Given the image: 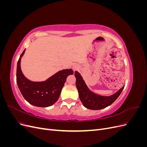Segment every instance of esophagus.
Wrapping results in <instances>:
<instances>
[{"label":"esophagus","mask_w":147,"mask_h":147,"mask_svg":"<svg viewBox=\"0 0 147 147\" xmlns=\"http://www.w3.org/2000/svg\"><path fill=\"white\" fill-rule=\"evenodd\" d=\"M73 69H74V70H77V67L76 66H73Z\"/></svg>","instance_id":"1"}]
</instances>
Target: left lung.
<instances>
[{"mask_svg":"<svg viewBox=\"0 0 147 147\" xmlns=\"http://www.w3.org/2000/svg\"><path fill=\"white\" fill-rule=\"evenodd\" d=\"M76 86L78 91L80 99L86 108L91 110H100L110 105L116 100L121 94L123 86L115 94L110 96H102L91 92L84 83L82 76L78 72H75Z\"/></svg>","mask_w":147,"mask_h":147,"instance_id":"obj_1","label":"left lung"}]
</instances>
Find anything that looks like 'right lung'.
<instances>
[{"label": "right lung", "mask_w": 147, "mask_h": 147, "mask_svg": "<svg viewBox=\"0 0 147 147\" xmlns=\"http://www.w3.org/2000/svg\"><path fill=\"white\" fill-rule=\"evenodd\" d=\"M25 50L21 53L18 61L16 82L24 98L29 104L40 107H47L54 104L58 100L66 78L72 75V69L60 70L47 80L34 82L26 78L21 70L20 62Z\"/></svg>", "instance_id": "add662e5"}]
</instances>
